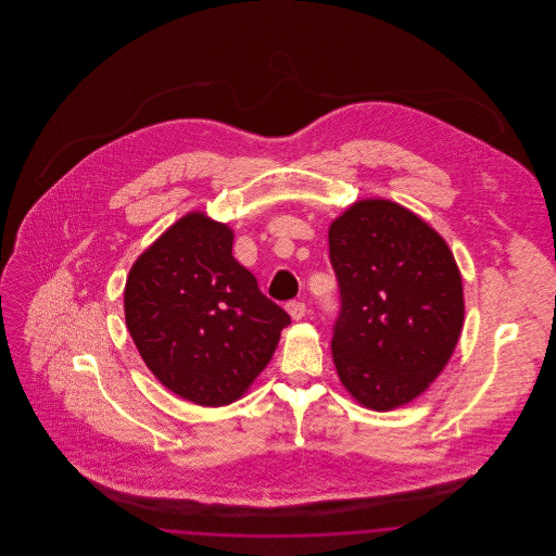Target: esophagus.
Here are the masks:
<instances>
[{
  "mask_svg": "<svg viewBox=\"0 0 556 556\" xmlns=\"http://www.w3.org/2000/svg\"><path fill=\"white\" fill-rule=\"evenodd\" d=\"M288 313H290V317L293 318V320H300V318H304V315H306V304L304 302H298V300H291V302H288Z\"/></svg>",
  "mask_w": 556,
  "mask_h": 556,
  "instance_id": "1",
  "label": "esophagus"
}]
</instances>
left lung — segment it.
<instances>
[{"label":"left lung","instance_id":"8db88e82","mask_svg":"<svg viewBox=\"0 0 556 556\" xmlns=\"http://www.w3.org/2000/svg\"><path fill=\"white\" fill-rule=\"evenodd\" d=\"M342 308L331 352L345 390L372 410L421 396L456 348L465 302L446 241L390 200H361L329 227Z\"/></svg>","mask_w":556,"mask_h":556}]
</instances>
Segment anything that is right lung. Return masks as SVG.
I'll list each match as a JSON object with an SVG mask.
<instances>
[{"label":"right lung","instance_id":"1","mask_svg":"<svg viewBox=\"0 0 556 556\" xmlns=\"http://www.w3.org/2000/svg\"><path fill=\"white\" fill-rule=\"evenodd\" d=\"M233 231L189 212L131 266L125 320L160 383L200 406L243 396L290 315L231 254Z\"/></svg>","mask_w":556,"mask_h":556}]
</instances>
